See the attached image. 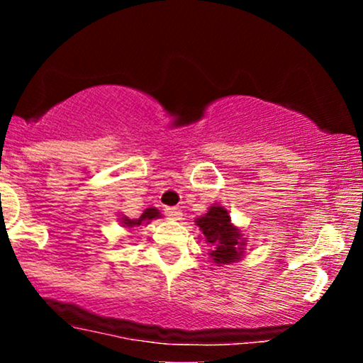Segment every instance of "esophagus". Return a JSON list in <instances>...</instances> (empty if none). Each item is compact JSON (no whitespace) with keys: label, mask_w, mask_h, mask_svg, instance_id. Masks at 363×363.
Listing matches in <instances>:
<instances>
[{"label":"esophagus","mask_w":363,"mask_h":363,"mask_svg":"<svg viewBox=\"0 0 363 363\" xmlns=\"http://www.w3.org/2000/svg\"><path fill=\"white\" fill-rule=\"evenodd\" d=\"M165 215H167L170 220H181L182 218V211L179 210V208H165Z\"/></svg>","instance_id":"obj_1"}]
</instances>
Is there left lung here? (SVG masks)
<instances>
[{"mask_svg": "<svg viewBox=\"0 0 363 363\" xmlns=\"http://www.w3.org/2000/svg\"><path fill=\"white\" fill-rule=\"evenodd\" d=\"M196 225L210 244V257L216 266L232 264L244 256L245 240L242 232L230 222V215L223 206H210L206 215L196 218Z\"/></svg>", "mask_w": 363, "mask_h": 363, "instance_id": "obj_1", "label": "left lung"}]
</instances>
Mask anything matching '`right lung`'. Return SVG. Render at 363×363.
Masks as SVG:
<instances>
[{"label":"right lung","mask_w":363,"mask_h":363,"mask_svg":"<svg viewBox=\"0 0 363 363\" xmlns=\"http://www.w3.org/2000/svg\"><path fill=\"white\" fill-rule=\"evenodd\" d=\"M158 216H160V211H158L157 208H147L140 218L131 220V218H128V216H123V218H121V223H123V227L131 228V227H138V225H141V223H148L150 220L158 218Z\"/></svg>","instance_id":"obj_1"}]
</instances>
